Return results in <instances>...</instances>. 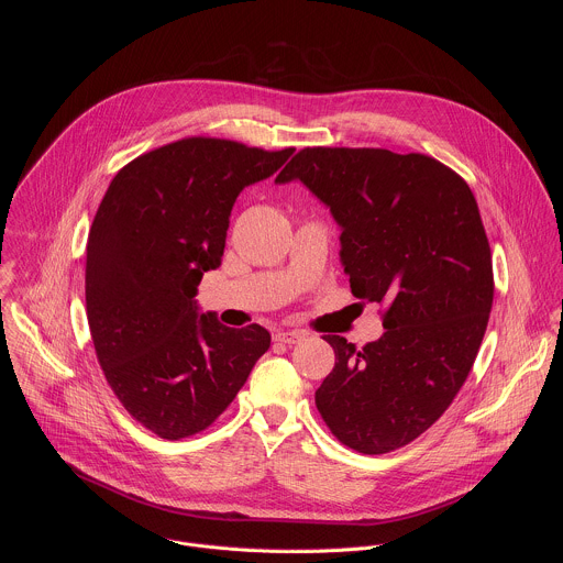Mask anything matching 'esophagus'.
Listing matches in <instances>:
<instances>
[{
	"label": "esophagus",
	"instance_id": "esophagus-1",
	"mask_svg": "<svg viewBox=\"0 0 563 563\" xmlns=\"http://www.w3.org/2000/svg\"><path fill=\"white\" fill-rule=\"evenodd\" d=\"M274 339L278 343H285V345H298V343H302L307 339V334L300 332V330H280V332L274 334Z\"/></svg>",
	"mask_w": 563,
	"mask_h": 563
}]
</instances>
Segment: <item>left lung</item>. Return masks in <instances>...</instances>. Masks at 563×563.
Segmentation results:
<instances>
[{"label": "left lung", "instance_id": "1", "mask_svg": "<svg viewBox=\"0 0 563 563\" xmlns=\"http://www.w3.org/2000/svg\"><path fill=\"white\" fill-rule=\"evenodd\" d=\"M302 183L341 227L356 298L385 305L383 336L356 350L325 336L336 365L316 408L347 448L385 454L452 404L493 309V254L461 176L421 153L307 146L276 183Z\"/></svg>", "mask_w": 563, "mask_h": 563}]
</instances>
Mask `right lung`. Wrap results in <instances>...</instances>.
Wrapping results in <instances>:
<instances>
[{"label":"right lung","mask_w":563,"mask_h":563,"mask_svg":"<svg viewBox=\"0 0 563 563\" xmlns=\"http://www.w3.org/2000/svg\"><path fill=\"white\" fill-rule=\"evenodd\" d=\"M294 148L187 137L148 151L111 180L87 245V316L104 376L124 410L178 441L209 428L245 385L272 336L231 330L196 300L222 263L245 187Z\"/></svg>","instance_id":"add662e5"}]
</instances>
